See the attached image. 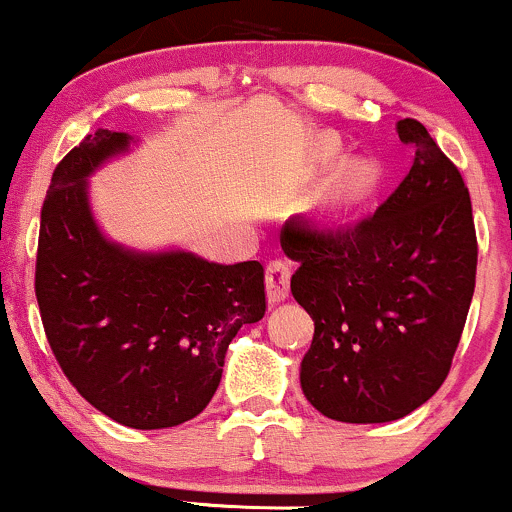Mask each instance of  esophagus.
Wrapping results in <instances>:
<instances>
[{
  "instance_id": "esophagus-1",
  "label": "esophagus",
  "mask_w": 512,
  "mask_h": 512,
  "mask_svg": "<svg viewBox=\"0 0 512 512\" xmlns=\"http://www.w3.org/2000/svg\"><path fill=\"white\" fill-rule=\"evenodd\" d=\"M265 284H267V301L272 303H282L289 299V289H291V267L286 265L284 260H272L267 265L265 272Z\"/></svg>"
}]
</instances>
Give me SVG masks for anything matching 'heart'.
I'll return each mask as SVG.
<instances>
[{"label": "heart", "mask_w": 512, "mask_h": 512, "mask_svg": "<svg viewBox=\"0 0 512 512\" xmlns=\"http://www.w3.org/2000/svg\"><path fill=\"white\" fill-rule=\"evenodd\" d=\"M372 179L374 174L364 162H347L318 189L308 211L320 218V221H330V218L340 216L352 201L367 192L372 187Z\"/></svg>", "instance_id": "heart-1"}]
</instances>
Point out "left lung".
<instances>
[{"instance_id":"1","label":"left lung","mask_w":512,"mask_h":512,"mask_svg":"<svg viewBox=\"0 0 512 512\" xmlns=\"http://www.w3.org/2000/svg\"><path fill=\"white\" fill-rule=\"evenodd\" d=\"M413 167L374 216L342 230L282 228L291 294L316 323L303 396L340 423H391L442 386L476 282V230L457 167L415 119L396 123Z\"/></svg>"}]
</instances>
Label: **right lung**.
<instances>
[{
  "mask_svg": "<svg viewBox=\"0 0 512 512\" xmlns=\"http://www.w3.org/2000/svg\"><path fill=\"white\" fill-rule=\"evenodd\" d=\"M131 145L138 138L99 128L55 167L41 211L36 299L50 350L82 398L126 428L162 430L209 406L230 340L265 316V269L106 238L89 177Z\"/></svg>",
  "mask_w": 512,
  "mask_h": 512,
  "instance_id": "1",
  "label": "right lung"
}]
</instances>
